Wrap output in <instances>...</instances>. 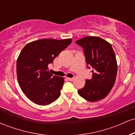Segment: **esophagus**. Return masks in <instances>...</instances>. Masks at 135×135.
Returning a JSON list of instances; mask_svg holds the SVG:
<instances>
[{
	"instance_id": "34e87169",
	"label": "esophagus",
	"mask_w": 135,
	"mask_h": 135,
	"mask_svg": "<svg viewBox=\"0 0 135 135\" xmlns=\"http://www.w3.org/2000/svg\"><path fill=\"white\" fill-rule=\"evenodd\" d=\"M74 78H69V77H67V80H69V81H72V80H74Z\"/></svg>"
}]
</instances>
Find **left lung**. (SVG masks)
Listing matches in <instances>:
<instances>
[{
  "mask_svg": "<svg viewBox=\"0 0 135 135\" xmlns=\"http://www.w3.org/2000/svg\"><path fill=\"white\" fill-rule=\"evenodd\" d=\"M83 48L88 69H93L92 78L86 79L78 93L89 102H97L108 95L114 86L117 72L115 55L112 46L103 38L89 36L75 42Z\"/></svg>",
  "mask_w": 135,
  "mask_h": 135,
  "instance_id": "1",
  "label": "left lung"
}]
</instances>
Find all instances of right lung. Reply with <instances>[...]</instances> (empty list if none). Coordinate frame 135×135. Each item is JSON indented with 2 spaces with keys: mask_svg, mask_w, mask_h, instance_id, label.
I'll list each match as a JSON object with an SVG mask.
<instances>
[{
  "mask_svg": "<svg viewBox=\"0 0 135 135\" xmlns=\"http://www.w3.org/2000/svg\"><path fill=\"white\" fill-rule=\"evenodd\" d=\"M71 42L72 38H44L28 43L23 48L17 59V77L21 90L33 103L47 105L60 97L64 78L52 75L48 65Z\"/></svg>",
  "mask_w": 135,
  "mask_h": 135,
  "instance_id": "1",
  "label": "right lung"
}]
</instances>
